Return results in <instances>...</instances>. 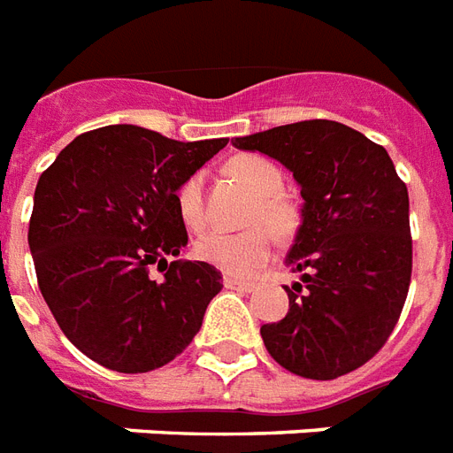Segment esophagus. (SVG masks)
<instances>
[{"label":"esophagus","mask_w":453,"mask_h":453,"mask_svg":"<svg viewBox=\"0 0 453 453\" xmlns=\"http://www.w3.org/2000/svg\"><path fill=\"white\" fill-rule=\"evenodd\" d=\"M224 288L238 289V292H252V289H255V283H248V280H238V278L226 276L224 278Z\"/></svg>","instance_id":"1"}]
</instances>
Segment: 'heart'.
Masks as SVG:
<instances>
[{
    "instance_id": "b5f03b06",
    "label": "heart",
    "mask_w": 453,
    "mask_h": 453,
    "mask_svg": "<svg viewBox=\"0 0 453 453\" xmlns=\"http://www.w3.org/2000/svg\"><path fill=\"white\" fill-rule=\"evenodd\" d=\"M226 173L257 196L255 208L250 212V224H266L278 236H289L295 231V208L283 196H278L283 187V175L276 164L257 154H241L226 164ZM177 208L189 226H203V177L191 175L184 180L177 191ZM268 230L265 226H252L238 234L208 231L196 241V255L229 276L248 278L273 255L276 241L270 234L272 230Z\"/></svg>"
}]
</instances>
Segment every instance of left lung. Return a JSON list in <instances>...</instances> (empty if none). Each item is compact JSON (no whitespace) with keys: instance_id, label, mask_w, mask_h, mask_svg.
I'll return each instance as SVG.
<instances>
[{"instance_id":"1","label":"left lung","mask_w":453,"mask_h":453,"mask_svg":"<svg viewBox=\"0 0 453 453\" xmlns=\"http://www.w3.org/2000/svg\"><path fill=\"white\" fill-rule=\"evenodd\" d=\"M302 189V224L285 264L302 283L283 320L262 325L266 350L292 374L329 381L365 365L403 313L411 278L410 194L381 144L313 119L234 137Z\"/></svg>"}]
</instances>
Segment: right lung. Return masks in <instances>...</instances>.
<instances>
[{"mask_svg":"<svg viewBox=\"0 0 453 453\" xmlns=\"http://www.w3.org/2000/svg\"><path fill=\"white\" fill-rule=\"evenodd\" d=\"M226 142L104 126L74 137L43 170L27 243L43 299L83 356L140 374L196 336L222 273L177 259L189 241L177 191ZM154 265L161 281L149 276Z\"/></svg>","mask_w":453,"mask_h":453,"instance_id":"add662e5","label":"right lung"}]
</instances>
